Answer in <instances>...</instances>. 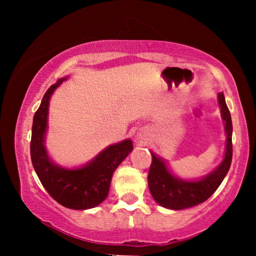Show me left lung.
<instances>
[{
	"mask_svg": "<svg viewBox=\"0 0 256 256\" xmlns=\"http://www.w3.org/2000/svg\"><path fill=\"white\" fill-rule=\"evenodd\" d=\"M222 118L225 122L226 148L222 164L210 174L198 180H184L170 172L166 162L152 152L148 185L152 196L158 204L170 210H185L202 204L213 195L228 174L232 160V122L224 94H218Z\"/></svg>",
	"mask_w": 256,
	"mask_h": 256,
	"instance_id": "8db88e82",
	"label": "left lung"
}]
</instances>
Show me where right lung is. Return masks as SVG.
I'll use <instances>...</instances> for the list:
<instances>
[{
    "label": "right lung",
    "mask_w": 256,
    "mask_h": 256,
    "mask_svg": "<svg viewBox=\"0 0 256 256\" xmlns=\"http://www.w3.org/2000/svg\"><path fill=\"white\" fill-rule=\"evenodd\" d=\"M64 80L66 78L58 79L46 90L40 108L34 113L30 144L31 160L40 183L55 201L71 210H89L107 198L114 171L132 152L134 146L131 140L112 144L89 164L78 168H64L52 162L44 146L49 101Z\"/></svg>",
    "instance_id": "1"
}]
</instances>
